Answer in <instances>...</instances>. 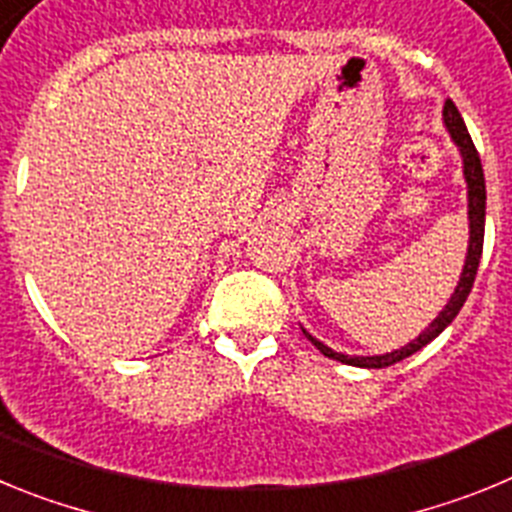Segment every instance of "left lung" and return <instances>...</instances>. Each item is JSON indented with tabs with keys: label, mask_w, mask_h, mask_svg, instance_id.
Wrapping results in <instances>:
<instances>
[{
	"label": "left lung",
	"mask_w": 512,
	"mask_h": 512,
	"mask_svg": "<svg viewBox=\"0 0 512 512\" xmlns=\"http://www.w3.org/2000/svg\"><path fill=\"white\" fill-rule=\"evenodd\" d=\"M443 125L449 130V135L454 138V143L459 146L461 161H464V179H467V202H469V246H467V261H464V269H461L459 284H456L454 295L451 300L446 302L441 312H438V318L433 320L428 328L420 333L415 341H410L408 346L397 348V351H390V354L382 356H348V354H338L333 348H328L325 343H320L318 338L310 336L305 330V336L310 338V343L318 348L320 354L328 356V359H336L341 364H351V366H361V369H384V366H392L397 361L408 359L413 356L415 351H420L423 346L433 341L436 336H441L443 330L449 328L451 320L459 315V310L467 302L469 292L474 287V277H477V266L479 259H482V243H485V202H487V192H485V171H482V161H479V153L474 148L472 138H469V130L464 125V117L459 115L456 110V104L451 99H446L443 104Z\"/></svg>",
	"instance_id": "8db88e82"
}]
</instances>
